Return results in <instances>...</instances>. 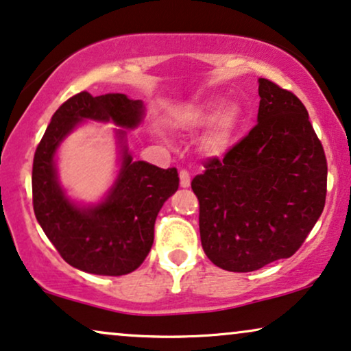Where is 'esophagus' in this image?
I'll return each instance as SVG.
<instances>
[{"label":"esophagus","instance_id":"1","mask_svg":"<svg viewBox=\"0 0 351 351\" xmlns=\"http://www.w3.org/2000/svg\"><path fill=\"white\" fill-rule=\"evenodd\" d=\"M180 184H181V188H189L191 186V175L188 170L180 171Z\"/></svg>","mask_w":351,"mask_h":351}]
</instances>
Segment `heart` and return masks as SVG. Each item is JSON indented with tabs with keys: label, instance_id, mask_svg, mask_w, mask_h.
Returning <instances> with one entry per match:
<instances>
[{
	"label": "heart",
	"instance_id": "b5f03b06",
	"mask_svg": "<svg viewBox=\"0 0 351 351\" xmlns=\"http://www.w3.org/2000/svg\"><path fill=\"white\" fill-rule=\"evenodd\" d=\"M181 123L186 128H206L212 123L204 139V149L212 155H221L233 144L241 123V110L237 106L225 108L223 100H208L184 114Z\"/></svg>",
	"mask_w": 351,
	"mask_h": 351
}]
</instances>
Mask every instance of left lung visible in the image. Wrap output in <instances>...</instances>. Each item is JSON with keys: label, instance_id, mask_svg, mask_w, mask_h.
Wrapping results in <instances>:
<instances>
[{"label": "left lung", "instance_id": "8db88e82", "mask_svg": "<svg viewBox=\"0 0 351 351\" xmlns=\"http://www.w3.org/2000/svg\"><path fill=\"white\" fill-rule=\"evenodd\" d=\"M257 82V124L191 183L202 250L230 272L293 256L326 204L327 160L308 110L277 84Z\"/></svg>", "mask_w": 351, "mask_h": 351}]
</instances>
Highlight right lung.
<instances>
[{
	"label": "right lung",
	"instance_id": "obj_1",
	"mask_svg": "<svg viewBox=\"0 0 351 351\" xmlns=\"http://www.w3.org/2000/svg\"><path fill=\"white\" fill-rule=\"evenodd\" d=\"M143 100L124 94L71 97L56 110L34 157L32 196L37 221L61 257L73 267L95 275H126L144 263L154 245L158 212L180 184L176 168L132 160L126 130L143 123ZM86 119L113 122L120 170L112 188L95 204L71 199L59 183L56 152Z\"/></svg>",
	"mask_w": 351,
	"mask_h": 351
}]
</instances>
